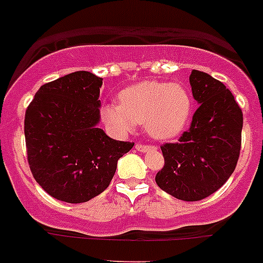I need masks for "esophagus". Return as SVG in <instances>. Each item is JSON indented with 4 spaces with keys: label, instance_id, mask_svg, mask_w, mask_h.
Returning <instances> with one entry per match:
<instances>
[{
    "label": "esophagus",
    "instance_id": "obj_1",
    "mask_svg": "<svg viewBox=\"0 0 263 263\" xmlns=\"http://www.w3.org/2000/svg\"><path fill=\"white\" fill-rule=\"evenodd\" d=\"M136 148H137V150H138V152H141V153H147V152H153V150H155L154 146H152V145H142V143H137Z\"/></svg>",
    "mask_w": 263,
    "mask_h": 263
}]
</instances>
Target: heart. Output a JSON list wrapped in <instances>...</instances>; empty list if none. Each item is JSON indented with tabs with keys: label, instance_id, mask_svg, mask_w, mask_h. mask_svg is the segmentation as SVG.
<instances>
[{
	"label": "heart",
	"instance_id": "heart-1",
	"mask_svg": "<svg viewBox=\"0 0 263 263\" xmlns=\"http://www.w3.org/2000/svg\"><path fill=\"white\" fill-rule=\"evenodd\" d=\"M119 103L101 108V118L116 133H130L137 124L155 139H171L182 134L192 116V97L178 83L139 81L121 90Z\"/></svg>",
	"mask_w": 263,
	"mask_h": 263
}]
</instances>
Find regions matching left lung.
I'll list each match as a JSON object with an SVG mask.
<instances>
[{
	"label": "left lung",
	"instance_id": "obj_1",
	"mask_svg": "<svg viewBox=\"0 0 263 263\" xmlns=\"http://www.w3.org/2000/svg\"><path fill=\"white\" fill-rule=\"evenodd\" d=\"M190 84L200 106L178 142L160 146L164 166L155 182L179 200L197 201L217 191L233 174L240 157L243 118L221 81L194 69Z\"/></svg>",
	"mask_w": 263,
	"mask_h": 263
}]
</instances>
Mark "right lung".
Returning a JSON list of instances; mask_svg holds the SVG:
<instances>
[{
	"label": "right lung",
	"instance_id": "1",
	"mask_svg": "<svg viewBox=\"0 0 263 263\" xmlns=\"http://www.w3.org/2000/svg\"><path fill=\"white\" fill-rule=\"evenodd\" d=\"M103 79L78 71L42 85L25 116L27 160L50 196L85 203L108 188L134 143L116 141L100 122Z\"/></svg>",
	"mask_w": 263,
	"mask_h": 263
}]
</instances>
